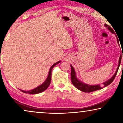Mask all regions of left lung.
Segmentation results:
<instances>
[{
	"mask_svg": "<svg viewBox=\"0 0 123 123\" xmlns=\"http://www.w3.org/2000/svg\"><path fill=\"white\" fill-rule=\"evenodd\" d=\"M105 26L107 27V28L109 30V31H110L112 33H115L114 30H112V28L110 26H109V25H107L106 24H105ZM116 36H117V35H116ZM117 42L118 43H119V40L117 39ZM122 56L123 58V55H122ZM122 56V55H121L120 56V58H119V64H118V66H117V70H116L115 73L113 75V76H112L111 78L109 79V80H107V81H106L105 82L103 83V85H102V86H100V85H95V86L89 85H88V84L84 83L83 82L80 81V80H78L76 77V73H75V72L74 69L73 67L72 66V65H70V67H71V74H70V75H71L72 83H73V85L74 86L76 87L77 89H78V90H80V91H83L84 92H91L95 91L100 90V89L103 88L104 87L110 85V83H111L112 81L114 80V79H115V77L117 73V71H118L119 66H120Z\"/></svg>",
	"mask_w": 123,
	"mask_h": 123,
	"instance_id": "left-lung-1",
	"label": "left lung"
}]
</instances>
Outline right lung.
<instances>
[{
	"label": "right lung",
	"mask_w": 123,
	"mask_h": 123,
	"mask_svg": "<svg viewBox=\"0 0 123 123\" xmlns=\"http://www.w3.org/2000/svg\"><path fill=\"white\" fill-rule=\"evenodd\" d=\"M60 61H59L56 63H55L54 64H53L50 68V70H49V74L48 76L47 77L46 80H45V81L43 82V83L42 84V85H40L39 86H38L36 88H35L34 89L32 90H30V91H23V90H21L22 92H24V93H29V94H37V93H41V92H43V91H44L48 88V87L49 86L50 82H51V70L53 69V68H54V67L55 65H56L57 64L59 63Z\"/></svg>",
	"instance_id": "add662e5"
}]
</instances>
